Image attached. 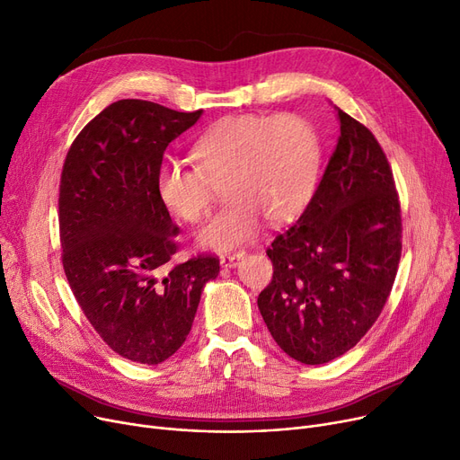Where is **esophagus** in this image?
<instances>
[{"mask_svg": "<svg viewBox=\"0 0 460 460\" xmlns=\"http://www.w3.org/2000/svg\"><path fill=\"white\" fill-rule=\"evenodd\" d=\"M245 256V252H234V254H223L221 256V266L223 268H235L237 261Z\"/></svg>", "mask_w": 460, "mask_h": 460, "instance_id": "34e87169", "label": "esophagus"}]
</instances>
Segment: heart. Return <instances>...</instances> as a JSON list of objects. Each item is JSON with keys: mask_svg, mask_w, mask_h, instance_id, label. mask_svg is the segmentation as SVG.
I'll return each mask as SVG.
<instances>
[{"mask_svg": "<svg viewBox=\"0 0 460 460\" xmlns=\"http://www.w3.org/2000/svg\"><path fill=\"white\" fill-rule=\"evenodd\" d=\"M196 166L166 164L157 173L163 206L187 225L208 215L215 187L228 206L200 230L206 249L230 251L251 242L261 218L290 223L309 204L320 168L314 127L296 114H237L211 125L192 146Z\"/></svg>", "mask_w": 460, "mask_h": 460, "instance_id": "heart-1", "label": "heart"}]
</instances>
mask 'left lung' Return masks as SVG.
Returning a JSON list of instances; mask_svg holds the SVG:
<instances>
[{
	"mask_svg": "<svg viewBox=\"0 0 460 460\" xmlns=\"http://www.w3.org/2000/svg\"><path fill=\"white\" fill-rule=\"evenodd\" d=\"M341 137L297 223L266 251L258 309L299 363L332 361L373 327L395 282L402 225L395 180L370 130L337 108Z\"/></svg>",
	"mask_w": 460,
	"mask_h": 460,
	"instance_id": "1",
	"label": "left lung"
}]
</instances>
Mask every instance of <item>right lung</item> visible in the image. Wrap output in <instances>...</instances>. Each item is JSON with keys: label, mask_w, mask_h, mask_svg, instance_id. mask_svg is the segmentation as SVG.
I'll list each match as a JSON object with an SVG mask.
<instances>
[{"label": "right lung", "mask_w": 460, "mask_h": 460, "mask_svg": "<svg viewBox=\"0 0 460 460\" xmlns=\"http://www.w3.org/2000/svg\"><path fill=\"white\" fill-rule=\"evenodd\" d=\"M157 102L121 99L75 138L59 183L63 270L85 318L125 359L157 365L185 342L218 258L168 270L178 226L157 194L168 144L200 119Z\"/></svg>", "instance_id": "right-lung-1"}]
</instances>
